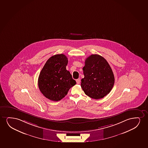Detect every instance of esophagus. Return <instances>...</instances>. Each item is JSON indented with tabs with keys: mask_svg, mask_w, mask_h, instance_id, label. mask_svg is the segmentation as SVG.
<instances>
[{
	"mask_svg": "<svg viewBox=\"0 0 148 148\" xmlns=\"http://www.w3.org/2000/svg\"><path fill=\"white\" fill-rule=\"evenodd\" d=\"M76 83H77V84H79V83H80V79H78L76 80Z\"/></svg>",
	"mask_w": 148,
	"mask_h": 148,
	"instance_id": "34e87169",
	"label": "esophagus"
}]
</instances>
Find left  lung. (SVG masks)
I'll use <instances>...</instances> for the list:
<instances>
[{"label": "left lung", "instance_id": "1", "mask_svg": "<svg viewBox=\"0 0 148 148\" xmlns=\"http://www.w3.org/2000/svg\"><path fill=\"white\" fill-rule=\"evenodd\" d=\"M84 77L81 86L87 96L95 99L103 98L111 91L114 83L113 72L108 62L95 54L87 58L83 68Z\"/></svg>", "mask_w": 148, "mask_h": 148}]
</instances>
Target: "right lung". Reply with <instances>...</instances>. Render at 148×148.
I'll list each match as a JSON object with an SVG mask.
<instances>
[{"label": "right lung", "instance_id": "obj_1", "mask_svg": "<svg viewBox=\"0 0 148 148\" xmlns=\"http://www.w3.org/2000/svg\"><path fill=\"white\" fill-rule=\"evenodd\" d=\"M68 60L64 54L52 56L47 60L38 78L39 89L46 98L58 101L67 94L76 84L69 71L66 70Z\"/></svg>", "mask_w": 148, "mask_h": 148}]
</instances>
